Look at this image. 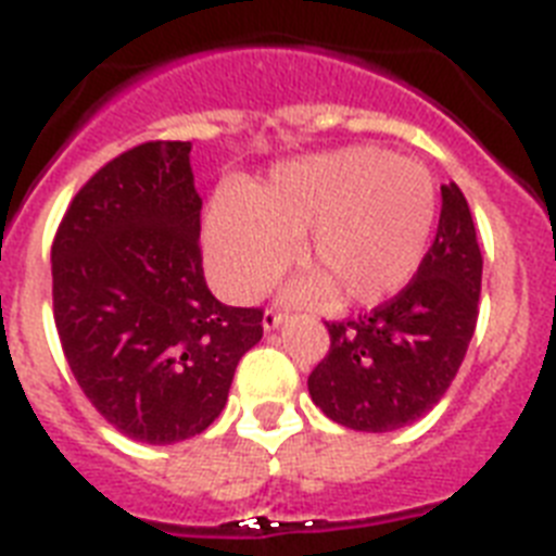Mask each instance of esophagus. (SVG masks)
<instances>
[{"label": "esophagus", "mask_w": 556, "mask_h": 556, "mask_svg": "<svg viewBox=\"0 0 556 556\" xmlns=\"http://www.w3.org/2000/svg\"><path fill=\"white\" fill-rule=\"evenodd\" d=\"M283 320H287V314L278 312V308H267V312H264L262 326H264V331H275V328L281 326Z\"/></svg>", "instance_id": "34e87169"}]
</instances>
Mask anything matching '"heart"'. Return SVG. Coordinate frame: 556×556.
<instances>
[{"label": "heart", "instance_id": "obj_1", "mask_svg": "<svg viewBox=\"0 0 556 556\" xmlns=\"http://www.w3.org/2000/svg\"><path fill=\"white\" fill-rule=\"evenodd\" d=\"M437 214L429 169L381 147H342L275 166L264 184L219 191L205 208L211 278L250 301L294 255L308 269L289 298L376 306L395 298L426 255Z\"/></svg>", "mask_w": 556, "mask_h": 556}]
</instances>
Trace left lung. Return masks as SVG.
<instances>
[{
    "instance_id": "obj_1",
    "label": "left lung",
    "mask_w": 556,
    "mask_h": 556,
    "mask_svg": "<svg viewBox=\"0 0 556 556\" xmlns=\"http://www.w3.org/2000/svg\"><path fill=\"white\" fill-rule=\"evenodd\" d=\"M429 253L406 289L348 323H326L331 351L308 376V395L333 424L395 431L434 409L476 331L481 250L468 200L443 186Z\"/></svg>"
}]
</instances>
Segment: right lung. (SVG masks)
Returning <instances> with one entry per match:
<instances>
[{"label": "right lung", "mask_w": 556, "mask_h": 556, "mask_svg": "<svg viewBox=\"0 0 556 556\" xmlns=\"http://www.w3.org/2000/svg\"><path fill=\"white\" fill-rule=\"evenodd\" d=\"M191 141H147L108 161L52 242V306L66 362L116 431L172 445L225 409L262 308L211 294L200 255Z\"/></svg>", "instance_id": "right-lung-1"}]
</instances>
